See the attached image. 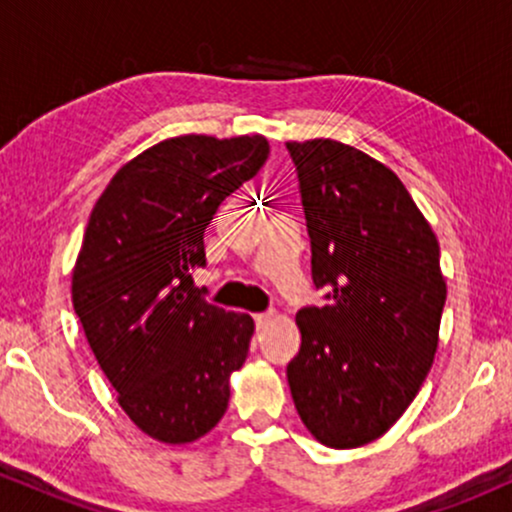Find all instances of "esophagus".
<instances>
[{
  "mask_svg": "<svg viewBox=\"0 0 512 512\" xmlns=\"http://www.w3.org/2000/svg\"><path fill=\"white\" fill-rule=\"evenodd\" d=\"M272 317H274V313H257V315H255V325H257V330H260V327L267 325V322L272 320Z\"/></svg>",
  "mask_w": 512,
  "mask_h": 512,
  "instance_id": "1",
  "label": "esophagus"
}]
</instances>
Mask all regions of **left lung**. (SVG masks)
Returning <instances> with one entry per match:
<instances>
[{"label":"left lung","instance_id":"obj_1","mask_svg":"<svg viewBox=\"0 0 512 512\" xmlns=\"http://www.w3.org/2000/svg\"><path fill=\"white\" fill-rule=\"evenodd\" d=\"M325 305L296 315L286 366L308 431L330 448L380 438L424 385L438 346L445 279L431 226L402 180L332 139L289 142Z\"/></svg>","mask_w":512,"mask_h":512}]
</instances>
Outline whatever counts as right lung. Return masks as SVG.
Returning <instances> with one entry per match:
<instances>
[{"label": "right lung", "mask_w": 512, "mask_h": 512, "mask_svg": "<svg viewBox=\"0 0 512 512\" xmlns=\"http://www.w3.org/2000/svg\"><path fill=\"white\" fill-rule=\"evenodd\" d=\"M269 142L204 134L166 139L122 166L88 219L72 274L74 313L115 387L151 438L192 443L228 409V378L248 358L255 322L192 289L204 228L255 178Z\"/></svg>", "instance_id": "1"}]
</instances>
